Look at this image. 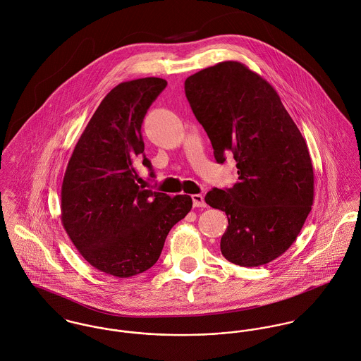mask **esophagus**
<instances>
[{
    "label": "esophagus",
    "mask_w": 361,
    "mask_h": 361,
    "mask_svg": "<svg viewBox=\"0 0 361 361\" xmlns=\"http://www.w3.org/2000/svg\"><path fill=\"white\" fill-rule=\"evenodd\" d=\"M191 198H192L194 207H206V202H204L203 197L200 195V194H194Z\"/></svg>",
    "instance_id": "esophagus-1"
}]
</instances>
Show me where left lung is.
Instances as JSON below:
<instances>
[{"label": "left lung", "instance_id": "obj_1", "mask_svg": "<svg viewBox=\"0 0 361 361\" xmlns=\"http://www.w3.org/2000/svg\"><path fill=\"white\" fill-rule=\"evenodd\" d=\"M184 88L216 161L227 155L237 161L234 187L204 197L228 219L221 253L242 267L267 264L295 242L312 210L314 173L306 141L273 85L240 62L200 71Z\"/></svg>", "mask_w": 361, "mask_h": 361}]
</instances>
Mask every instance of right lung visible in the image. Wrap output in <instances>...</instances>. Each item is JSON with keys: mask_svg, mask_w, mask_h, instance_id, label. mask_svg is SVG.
I'll return each instance as SVG.
<instances>
[{"mask_svg": "<svg viewBox=\"0 0 361 361\" xmlns=\"http://www.w3.org/2000/svg\"><path fill=\"white\" fill-rule=\"evenodd\" d=\"M167 81L145 78L118 84L81 134L62 183V224L97 270L128 279L159 259L171 227L192 207L188 195L147 190L137 167L144 155L141 124Z\"/></svg>", "mask_w": 361, "mask_h": 361, "instance_id": "right-lung-1", "label": "right lung"}]
</instances>
